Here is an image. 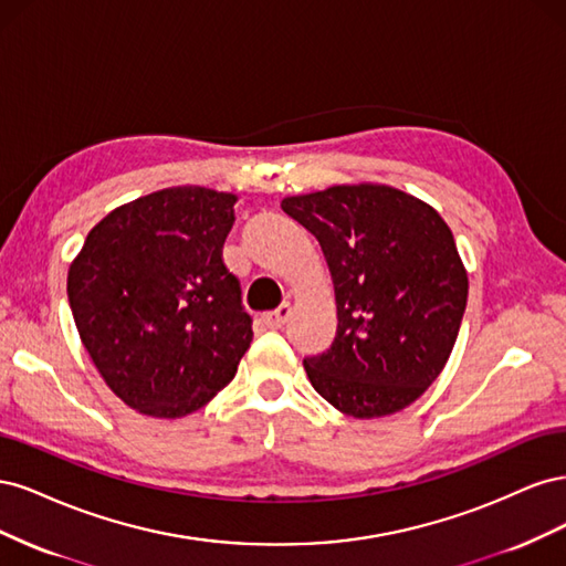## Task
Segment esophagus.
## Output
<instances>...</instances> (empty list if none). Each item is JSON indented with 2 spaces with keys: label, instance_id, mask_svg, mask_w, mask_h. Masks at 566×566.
I'll return each instance as SVG.
<instances>
[{
  "label": "esophagus",
  "instance_id": "1",
  "mask_svg": "<svg viewBox=\"0 0 566 566\" xmlns=\"http://www.w3.org/2000/svg\"><path fill=\"white\" fill-rule=\"evenodd\" d=\"M290 314H293V310H290V304H283V306H279L276 312H269V314H264L262 316V323L266 325V328H283L285 325V321L290 318Z\"/></svg>",
  "mask_w": 566,
  "mask_h": 566
}]
</instances>
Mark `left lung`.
Masks as SVG:
<instances>
[{"label": "left lung", "instance_id": "8db88e82", "mask_svg": "<svg viewBox=\"0 0 566 566\" xmlns=\"http://www.w3.org/2000/svg\"><path fill=\"white\" fill-rule=\"evenodd\" d=\"M281 208L316 235L335 287L337 335L304 358L310 382L352 418L399 413L439 378L465 314L468 271L449 224L370 181L287 196Z\"/></svg>", "mask_w": 566, "mask_h": 566}]
</instances>
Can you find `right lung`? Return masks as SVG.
<instances>
[{
	"instance_id": "1",
	"label": "right lung",
	"mask_w": 566,
	"mask_h": 566,
	"mask_svg": "<svg viewBox=\"0 0 566 566\" xmlns=\"http://www.w3.org/2000/svg\"><path fill=\"white\" fill-rule=\"evenodd\" d=\"M238 196L172 186L108 212L67 269L84 349L115 397L175 420L224 389L252 342L221 260Z\"/></svg>"
}]
</instances>
